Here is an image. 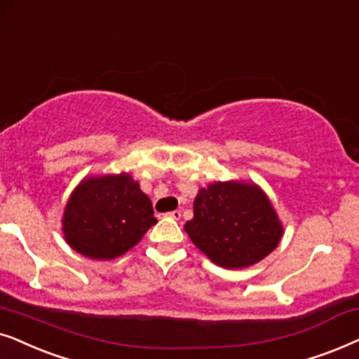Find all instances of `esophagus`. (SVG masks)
Here are the masks:
<instances>
[{
  "label": "esophagus",
  "mask_w": 359,
  "mask_h": 359,
  "mask_svg": "<svg viewBox=\"0 0 359 359\" xmlns=\"http://www.w3.org/2000/svg\"><path fill=\"white\" fill-rule=\"evenodd\" d=\"M167 217H170V218H174V219H180V217H182V213H180V210H174V212L167 213Z\"/></svg>",
  "instance_id": "obj_1"
}]
</instances>
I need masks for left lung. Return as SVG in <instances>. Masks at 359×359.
Masks as SVG:
<instances>
[{"instance_id":"left-lung-1","label":"left lung","mask_w":359,"mask_h":359,"mask_svg":"<svg viewBox=\"0 0 359 359\" xmlns=\"http://www.w3.org/2000/svg\"><path fill=\"white\" fill-rule=\"evenodd\" d=\"M185 231L215 264L241 269L276 250L283 224L256 185L217 182L198 192Z\"/></svg>"}]
</instances>
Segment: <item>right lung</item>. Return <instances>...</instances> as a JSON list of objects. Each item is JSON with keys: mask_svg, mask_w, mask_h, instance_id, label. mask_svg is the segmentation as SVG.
<instances>
[{"mask_svg": "<svg viewBox=\"0 0 359 359\" xmlns=\"http://www.w3.org/2000/svg\"><path fill=\"white\" fill-rule=\"evenodd\" d=\"M65 240L90 259H114L137 245L157 223L152 203L131 175L83 180L64 213Z\"/></svg>", "mask_w": 359, "mask_h": 359, "instance_id": "1", "label": "right lung"}]
</instances>
